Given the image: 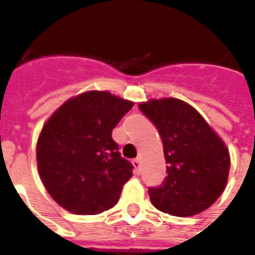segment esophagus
<instances>
[{
    "instance_id": "1",
    "label": "esophagus",
    "mask_w": 255,
    "mask_h": 255,
    "mask_svg": "<svg viewBox=\"0 0 255 255\" xmlns=\"http://www.w3.org/2000/svg\"><path fill=\"white\" fill-rule=\"evenodd\" d=\"M132 164H133V167H135V171L139 174V171H140V159L136 158L132 160Z\"/></svg>"
}]
</instances>
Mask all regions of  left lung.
Here are the masks:
<instances>
[{
  "instance_id": "obj_1",
  "label": "left lung",
  "mask_w": 255,
  "mask_h": 255,
  "mask_svg": "<svg viewBox=\"0 0 255 255\" xmlns=\"http://www.w3.org/2000/svg\"><path fill=\"white\" fill-rule=\"evenodd\" d=\"M139 110L158 129L167 176L149 187L152 205L175 217L209 209L223 192L230 170L225 143L197 110L178 99L141 103Z\"/></svg>"
}]
</instances>
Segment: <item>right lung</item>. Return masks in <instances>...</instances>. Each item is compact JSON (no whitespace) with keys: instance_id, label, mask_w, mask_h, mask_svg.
<instances>
[{"instance_id":"obj_1","label":"right lung","mask_w":255,"mask_h":255,"mask_svg":"<svg viewBox=\"0 0 255 255\" xmlns=\"http://www.w3.org/2000/svg\"><path fill=\"white\" fill-rule=\"evenodd\" d=\"M132 107L104 91H89L64 103L46 122L37 141V167L61 207L95 215L118 203L133 166L122 158L112 129Z\"/></svg>"}]
</instances>
